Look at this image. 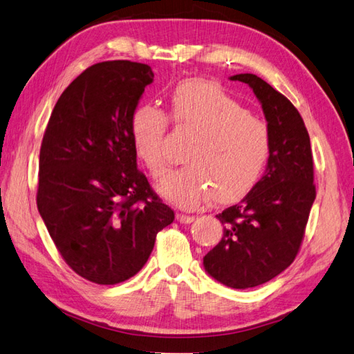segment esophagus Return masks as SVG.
<instances>
[{"instance_id":"34e87169","label":"esophagus","mask_w":354,"mask_h":354,"mask_svg":"<svg viewBox=\"0 0 354 354\" xmlns=\"http://www.w3.org/2000/svg\"><path fill=\"white\" fill-rule=\"evenodd\" d=\"M176 220L179 221V223L188 225V223H192V221L194 220V217H193V216H187V214H180V212H178V214H176Z\"/></svg>"}]
</instances>
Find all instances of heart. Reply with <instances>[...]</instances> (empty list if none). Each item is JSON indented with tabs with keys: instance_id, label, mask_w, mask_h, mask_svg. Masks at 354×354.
Returning a JSON list of instances; mask_svg holds the SVG:
<instances>
[{
	"instance_id": "1",
	"label": "heart",
	"mask_w": 354,
	"mask_h": 354,
	"mask_svg": "<svg viewBox=\"0 0 354 354\" xmlns=\"http://www.w3.org/2000/svg\"><path fill=\"white\" fill-rule=\"evenodd\" d=\"M170 118L196 134L188 145L185 166L169 171L158 193L180 208L241 201L257 185L273 155V137L264 120L220 86L188 80L170 96ZM167 118L155 105H140L131 118V138L138 158L155 178L166 171L164 136Z\"/></svg>"
}]
</instances>
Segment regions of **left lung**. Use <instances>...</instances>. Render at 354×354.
I'll return each instance as SVG.
<instances>
[{
  "mask_svg": "<svg viewBox=\"0 0 354 354\" xmlns=\"http://www.w3.org/2000/svg\"><path fill=\"white\" fill-rule=\"evenodd\" d=\"M261 104L273 137L266 174L240 203L216 216L223 236L203 257L205 271L229 288L266 283L291 266L315 201L310 140L297 109L264 80L238 73Z\"/></svg>",
  "mask_w": 354,
  "mask_h": 354,
  "instance_id": "obj_1",
  "label": "left lung"
}]
</instances>
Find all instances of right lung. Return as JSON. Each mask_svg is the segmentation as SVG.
Masks as SVG:
<instances>
[{
	"label": "right lung",
	"instance_id": "obj_1",
	"mask_svg": "<svg viewBox=\"0 0 354 354\" xmlns=\"http://www.w3.org/2000/svg\"><path fill=\"white\" fill-rule=\"evenodd\" d=\"M152 81L143 63L90 66L59 97L40 147V217L68 266L100 285L137 274L175 220L137 169L131 138V118Z\"/></svg>",
	"mask_w": 354,
	"mask_h": 354
}]
</instances>
